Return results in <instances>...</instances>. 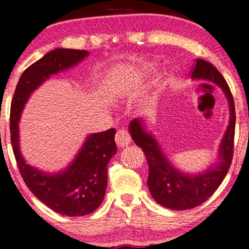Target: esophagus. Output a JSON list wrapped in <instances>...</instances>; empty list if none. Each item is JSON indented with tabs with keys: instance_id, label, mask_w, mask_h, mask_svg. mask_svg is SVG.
<instances>
[{
	"instance_id": "1",
	"label": "esophagus",
	"mask_w": 249,
	"mask_h": 249,
	"mask_svg": "<svg viewBox=\"0 0 249 249\" xmlns=\"http://www.w3.org/2000/svg\"><path fill=\"white\" fill-rule=\"evenodd\" d=\"M131 142V138H130V135L128 134L127 130H124V129H121V130H118L117 135H115V142H117V145L119 147L124 148L125 146H128L130 144Z\"/></svg>"
}]
</instances>
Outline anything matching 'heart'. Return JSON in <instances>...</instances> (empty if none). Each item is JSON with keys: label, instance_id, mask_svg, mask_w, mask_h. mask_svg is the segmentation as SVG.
Instances as JSON below:
<instances>
[{"label": "heart", "instance_id": "heart-1", "mask_svg": "<svg viewBox=\"0 0 249 249\" xmlns=\"http://www.w3.org/2000/svg\"><path fill=\"white\" fill-rule=\"evenodd\" d=\"M152 68H153L152 64L146 63L145 66L142 67L141 70L136 71V72H132L131 74H128L127 77H124V79H122V81H120V84H119L118 93L122 94L124 93V91L130 89L131 87H134L136 83H137L138 80H141V78L142 76H146V74L152 70Z\"/></svg>", "mask_w": 249, "mask_h": 249}]
</instances>
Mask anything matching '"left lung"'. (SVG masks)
<instances>
[{
	"instance_id": "8db88e82",
	"label": "left lung",
	"mask_w": 249,
	"mask_h": 249,
	"mask_svg": "<svg viewBox=\"0 0 249 249\" xmlns=\"http://www.w3.org/2000/svg\"><path fill=\"white\" fill-rule=\"evenodd\" d=\"M192 79L215 84L222 89L229 104V124L219 145L216 162L200 172H183L169 161L145 120L135 119L128 127L132 141L142 147L147 159V186L152 197L160 205L170 210L194 209L209 199L223 181L232 161L236 112L230 88L213 64L200 59L196 60Z\"/></svg>"
}]
</instances>
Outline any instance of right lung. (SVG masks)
Listing matches in <instances>:
<instances>
[{
    "mask_svg": "<svg viewBox=\"0 0 249 249\" xmlns=\"http://www.w3.org/2000/svg\"><path fill=\"white\" fill-rule=\"evenodd\" d=\"M88 55V51L55 49L33 63L20 77L10 113L13 153L23 181L40 202L67 216L86 215L103 202L107 185V164L117 153L115 129L88 135L66 168L57 172H47L30 165L22 156L19 121L33 91L53 74L74 68Z\"/></svg>",
    "mask_w": 249,
    "mask_h": 249,
    "instance_id": "obj_1",
    "label": "right lung"
}]
</instances>
